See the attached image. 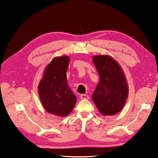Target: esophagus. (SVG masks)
I'll list each match as a JSON object with an SVG mask.
<instances>
[{
	"instance_id": "obj_1",
	"label": "esophagus",
	"mask_w": 158,
	"mask_h": 158,
	"mask_svg": "<svg viewBox=\"0 0 158 158\" xmlns=\"http://www.w3.org/2000/svg\"><path fill=\"white\" fill-rule=\"evenodd\" d=\"M80 98L81 100H89V96L88 95H86V94H81V96H80Z\"/></svg>"
}]
</instances>
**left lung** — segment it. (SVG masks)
<instances>
[{"instance_id": "left-lung-1", "label": "left lung", "mask_w": 158, "mask_h": 158, "mask_svg": "<svg viewBox=\"0 0 158 158\" xmlns=\"http://www.w3.org/2000/svg\"><path fill=\"white\" fill-rule=\"evenodd\" d=\"M100 80L92 95L93 101L104 116L118 113L123 108L129 94L126 77L113 57L107 55L93 56Z\"/></svg>"}]
</instances>
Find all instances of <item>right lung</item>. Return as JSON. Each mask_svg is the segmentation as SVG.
<instances>
[{
  "mask_svg": "<svg viewBox=\"0 0 158 158\" xmlns=\"http://www.w3.org/2000/svg\"><path fill=\"white\" fill-rule=\"evenodd\" d=\"M67 56L56 57L48 64L39 82V95L46 110L53 115L66 117L72 111L77 97L67 84Z\"/></svg>",
  "mask_w": 158,
  "mask_h": 158,
  "instance_id": "right-lung-1",
  "label": "right lung"
}]
</instances>
